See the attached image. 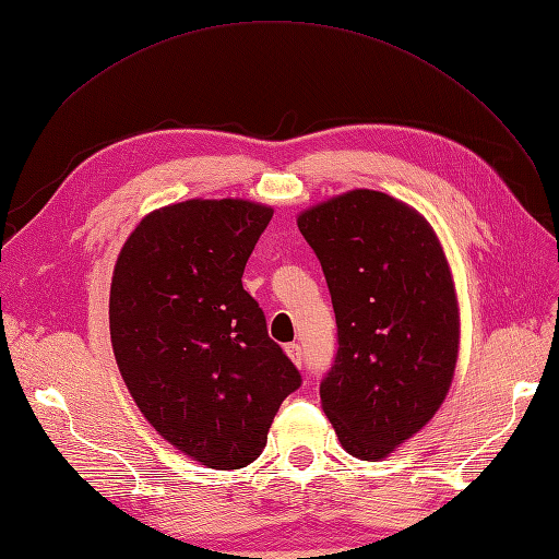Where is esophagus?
Segmentation results:
<instances>
[{"label": "esophagus", "mask_w": 559, "mask_h": 559, "mask_svg": "<svg viewBox=\"0 0 559 559\" xmlns=\"http://www.w3.org/2000/svg\"><path fill=\"white\" fill-rule=\"evenodd\" d=\"M286 354H289V359H292L296 366H302V347H300L298 343L286 345Z\"/></svg>", "instance_id": "esophagus-1"}]
</instances>
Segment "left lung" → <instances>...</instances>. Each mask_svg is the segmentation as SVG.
Returning <instances> with one entry per match:
<instances>
[{"label":"left lung","instance_id":"1","mask_svg":"<svg viewBox=\"0 0 559 559\" xmlns=\"http://www.w3.org/2000/svg\"><path fill=\"white\" fill-rule=\"evenodd\" d=\"M324 270L337 352L319 384L341 445L382 460L443 403L460 347V310L443 249L415 210L349 191L298 216Z\"/></svg>","mask_w":559,"mask_h":559}]
</instances>
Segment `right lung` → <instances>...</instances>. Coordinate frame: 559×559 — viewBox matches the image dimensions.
<instances>
[{"instance_id": "right-lung-1", "label": "right lung", "mask_w": 559, "mask_h": 559, "mask_svg": "<svg viewBox=\"0 0 559 559\" xmlns=\"http://www.w3.org/2000/svg\"><path fill=\"white\" fill-rule=\"evenodd\" d=\"M273 210L249 200H186L151 212L114 267L116 364L167 443L230 471L263 452L300 373L267 335L242 286Z\"/></svg>"}]
</instances>
